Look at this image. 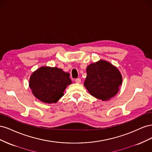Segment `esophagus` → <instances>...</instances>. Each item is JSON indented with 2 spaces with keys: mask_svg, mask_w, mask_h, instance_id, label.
<instances>
[{
  "mask_svg": "<svg viewBox=\"0 0 152 152\" xmlns=\"http://www.w3.org/2000/svg\"><path fill=\"white\" fill-rule=\"evenodd\" d=\"M75 82H76V83H78V84H79V83H80V82H81V80H80V78H77V79H76L75 80Z\"/></svg>",
  "mask_w": 152,
  "mask_h": 152,
  "instance_id": "34e87169",
  "label": "esophagus"
}]
</instances>
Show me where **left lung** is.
Instances as JSON below:
<instances>
[{"label":"left lung","instance_id":"8db88e82","mask_svg":"<svg viewBox=\"0 0 152 152\" xmlns=\"http://www.w3.org/2000/svg\"><path fill=\"white\" fill-rule=\"evenodd\" d=\"M86 72L84 85L91 95L106 101L117 94L122 84V77L116 66L101 59L87 66Z\"/></svg>","mask_w":152,"mask_h":152}]
</instances>
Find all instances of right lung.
<instances>
[{
  "instance_id": "add662e5",
  "label": "right lung",
  "mask_w": 152,
  "mask_h": 152,
  "mask_svg": "<svg viewBox=\"0 0 152 152\" xmlns=\"http://www.w3.org/2000/svg\"><path fill=\"white\" fill-rule=\"evenodd\" d=\"M72 83L70 74L57 67L41 66L31 73L29 87L36 98L45 103H56Z\"/></svg>"
}]
</instances>
